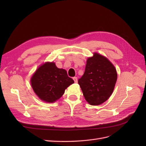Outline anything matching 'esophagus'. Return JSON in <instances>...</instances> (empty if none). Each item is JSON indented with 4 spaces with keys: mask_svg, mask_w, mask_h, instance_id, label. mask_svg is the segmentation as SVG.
<instances>
[{
    "mask_svg": "<svg viewBox=\"0 0 146 146\" xmlns=\"http://www.w3.org/2000/svg\"><path fill=\"white\" fill-rule=\"evenodd\" d=\"M73 80H74L75 83H77V78L76 77H73Z\"/></svg>",
    "mask_w": 146,
    "mask_h": 146,
    "instance_id": "34e87169",
    "label": "esophagus"
}]
</instances>
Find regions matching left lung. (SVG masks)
I'll return each mask as SVG.
<instances>
[{"instance_id":"1","label":"left lung","mask_w":146,"mask_h":146,"mask_svg":"<svg viewBox=\"0 0 146 146\" xmlns=\"http://www.w3.org/2000/svg\"><path fill=\"white\" fill-rule=\"evenodd\" d=\"M117 80L114 66L98 54L87 60L84 74L78 83L86 100L92 105L104 103L111 95Z\"/></svg>"}]
</instances>
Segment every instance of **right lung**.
Listing matches in <instances>:
<instances>
[{
  "instance_id": "1",
  "label": "right lung",
  "mask_w": 146,
  "mask_h": 146,
  "mask_svg": "<svg viewBox=\"0 0 146 146\" xmlns=\"http://www.w3.org/2000/svg\"><path fill=\"white\" fill-rule=\"evenodd\" d=\"M74 83L66 70L58 68L54 63H46L41 66L31 78L35 93L47 102H54L60 99L66 88Z\"/></svg>"
}]
</instances>
